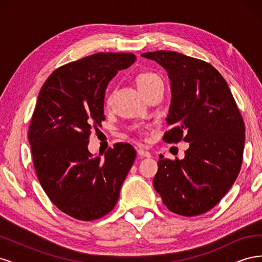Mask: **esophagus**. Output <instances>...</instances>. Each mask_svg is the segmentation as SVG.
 <instances>
[{"label": "esophagus", "instance_id": "34e87169", "mask_svg": "<svg viewBox=\"0 0 262 262\" xmlns=\"http://www.w3.org/2000/svg\"><path fill=\"white\" fill-rule=\"evenodd\" d=\"M138 154H139L140 156L147 157V158L152 156V155H150L149 152H147V150H145V149H143V148H139V149H138Z\"/></svg>", "mask_w": 262, "mask_h": 262}]
</instances>
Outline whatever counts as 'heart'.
<instances>
[{
    "label": "heart",
    "mask_w": 262,
    "mask_h": 262,
    "mask_svg": "<svg viewBox=\"0 0 262 262\" xmlns=\"http://www.w3.org/2000/svg\"><path fill=\"white\" fill-rule=\"evenodd\" d=\"M158 81H161V77L157 74L145 72V73H141L140 75H138L137 85H138L139 91L141 93H144L149 89V87H152Z\"/></svg>",
    "instance_id": "1"
}]
</instances>
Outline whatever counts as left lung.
<instances>
[{
	"label": "left lung",
	"mask_w": 262,
	"mask_h": 262,
	"mask_svg": "<svg viewBox=\"0 0 262 262\" xmlns=\"http://www.w3.org/2000/svg\"><path fill=\"white\" fill-rule=\"evenodd\" d=\"M168 74L171 101L163 140L189 143L185 158L160 155L154 188L166 207L184 216L211 210L238 176L245 124L231 90L209 63L175 51L142 53Z\"/></svg>",
	"instance_id": "1"
}]
</instances>
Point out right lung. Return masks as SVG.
Listing matches in <instances>:
<instances>
[{
  "instance_id": "obj_1",
  "label": "right lung",
  "mask_w": 262,
  "mask_h": 262,
  "mask_svg": "<svg viewBox=\"0 0 262 262\" xmlns=\"http://www.w3.org/2000/svg\"><path fill=\"white\" fill-rule=\"evenodd\" d=\"M133 53L100 52L57 69L39 93L28 139L40 185L52 203L81 221L100 219L118 202L137 152L129 143L89 150L91 130L105 120L109 82L128 69Z\"/></svg>"
}]
</instances>
